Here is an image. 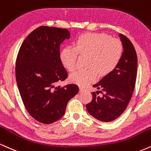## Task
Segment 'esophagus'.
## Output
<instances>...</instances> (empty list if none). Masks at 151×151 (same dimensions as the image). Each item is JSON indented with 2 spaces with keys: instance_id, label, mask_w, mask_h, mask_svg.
Here are the masks:
<instances>
[{
  "instance_id": "obj_1",
  "label": "esophagus",
  "mask_w": 151,
  "mask_h": 151,
  "mask_svg": "<svg viewBox=\"0 0 151 151\" xmlns=\"http://www.w3.org/2000/svg\"><path fill=\"white\" fill-rule=\"evenodd\" d=\"M85 91L84 88H83V87H81V86H79V92H80V93H81V92H83V91Z\"/></svg>"
}]
</instances>
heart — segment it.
Listing matches in <instances>:
<instances>
[{
	"label": "heart",
	"instance_id": "obj_1",
	"mask_svg": "<svg viewBox=\"0 0 151 151\" xmlns=\"http://www.w3.org/2000/svg\"><path fill=\"white\" fill-rule=\"evenodd\" d=\"M80 55H89L88 69H78L70 75V80L84 86L100 75H107L119 64L123 53V46L119 39H112L104 33H85L79 35L74 42V47L65 46L60 52L63 67L69 71L75 68Z\"/></svg>",
	"mask_w": 151,
	"mask_h": 151
}]
</instances>
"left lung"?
I'll return each mask as SVG.
<instances>
[{
	"mask_svg": "<svg viewBox=\"0 0 151 151\" xmlns=\"http://www.w3.org/2000/svg\"><path fill=\"white\" fill-rule=\"evenodd\" d=\"M123 46V53L119 64L112 72L93 85L97 96L86 104V110L98 120L109 122L115 120L124 111L129 103L135 86L137 73V55L135 48L127 37L119 34Z\"/></svg>",
	"mask_w": 151,
	"mask_h": 151,
	"instance_id": "left-lung-1",
	"label": "left lung"
}]
</instances>
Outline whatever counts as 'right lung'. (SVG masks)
Listing matches in <instances>:
<instances>
[{"instance_id":"right-lung-1","label":"right lung","mask_w":151,"mask_h":151,"mask_svg":"<svg viewBox=\"0 0 151 151\" xmlns=\"http://www.w3.org/2000/svg\"><path fill=\"white\" fill-rule=\"evenodd\" d=\"M70 37L67 29L39 27L18 52L15 76L22 100L29 115L43 124L60 119L68 101L79 92L76 84L57 86L68 77L60 60V45Z\"/></svg>"}]
</instances>
